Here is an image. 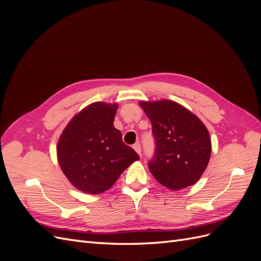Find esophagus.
<instances>
[{
  "label": "esophagus",
  "mask_w": 261,
  "mask_h": 261,
  "mask_svg": "<svg viewBox=\"0 0 261 261\" xmlns=\"http://www.w3.org/2000/svg\"><path fill=\"white\" fill-rule=\"evenodd\" d=\"M133 148H134V150H135V151H136L138 154L141 153V147H140L139 144H135V145L133 146Z\"/></svg>",
  "instance_id": "34e87169"
}]
</instances>
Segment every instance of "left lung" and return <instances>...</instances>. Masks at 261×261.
<instances>
[{"label":"left lung","instance_id":"obj_1","mask_svg":"<svg viewBox=\"0 0 261 261\" xmlns=\"http://www.w3.org/2000/svg\"><path fill=\"white\" fill-rule=\"evenodd\" d=\"M139 105L151 122L155 144L149 171L172 191L194 185L210 160L211 139L206 126L174 101H141Z\"/></svg>","mask_w":261,"mask_h":261}]
</instances>
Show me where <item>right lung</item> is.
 Masks as SVG:
<instances>
[{
    "label": "right lung",
    "instance_id": "1",
    "mask_svg": "<svg viewBox=\"0 0 261 261\" xmlns=\"http://www.w3.org/2000/svg\"><path fill=\"white\" fill-rule=\"evenodd\" d=\"M117 105L94 102L67 124L58 143V160L77 189L97 195L108 191L139 159L113 125Z\"/></svg>",
    "mask_w": 261,
    "mask_h": 261
}]
</instances>
